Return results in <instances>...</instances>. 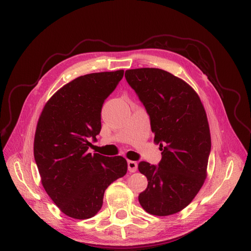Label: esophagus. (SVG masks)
I'll list each match as a JSON object with an SVG mask.
<instances>
[{
    "instance_id": "obj_1",
    "label": "esophagus",
    "mask_w": 251,
    "mask_h": 251,
    "mask_svg": "<svg viewBox=\"0 0 251 251\" xmlns=\"http://www.w3.org/2000/svg\"><path fill=\"white\" fill-rule=\"evenodd\" d=\"M127 165H128L129 172H131V173L136 172V170H137V163L136 162H134V161H128Z\"/></svg>"
}]
</instances>
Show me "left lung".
Here are the masks:
<instances>
[{
    "label": "left lung",
    "mask_w": 251,
    "mask_h": 251,
    "mask_svg": "<svg viewBox=\"0 0 251 251\" xmlns=\"http://www.w3.org/2000/svg\"><path fill=\"white\" fill-rule=\"evenodd\" d=\"M125 78L146 108L162 151L157 166L138 164L149 181L139 203L154 216L176 214L192 201L206 177L212 143L204 108L185 81L165 70L131 69Z\"/></svg>",
    "instance_id": "1"
}]
</instances>
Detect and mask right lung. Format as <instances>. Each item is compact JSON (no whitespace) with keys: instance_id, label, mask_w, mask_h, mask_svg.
Returning <instances> with one entry per match:
<instances>
[{"instance_id":"obj_1","label":"right lung","mask_w":251,"mask_h":251,"mask_svg":"<svg viewBox=\"0 0 251 251\" xmlns=\"http://www.w3.org/2000/svg\"><path fill=\"white\" fill-rule=\"evenodd\" d=\"M124 71L91 73L64 85L46 103L34 136V160L48 195L62 212L85 220L101 208L111 183L127 173L123 156L90 153L104 100Z\"/></svg>"}]
</instances>
